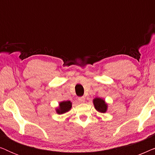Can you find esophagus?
Wrapping results in <instances>:
<instances>
[{
  "mask_svg": "<svg viewBox=\"0 0 155 155\" xmlns=\"http://www.w3.org/2000/svg\"><path fill=\"white\" fill-rule=\"evenodd\" d=\"M78 101L80 103H84L85 101V98H84V97H80L78 98Z\"/></svg>",
  "mask_w": 155,
  "mask_h": 155,
  "instance_id": "34e87169",
  "label": "esophagus"
}]
</instances>
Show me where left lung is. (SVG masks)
I'll return each instance as SVG.
<instances>
[{
	"mask_svg": "<svg viewBox=\"0 0 155 155\" xmlns=\"http://www.w3.org/2000/svg\"><path fill=\"white\" fill-rule=\"evenodd\" d=\"M93 104H94L95 109L99 113H106L108 109V105L106 101L103 99L96 97L93 99Z\"/></svg>",
	"mask_w": 155,
	"mask_h": 155,
	"instance_id": "left-lung-1",
	"label": "left lung"
}]
</instances>
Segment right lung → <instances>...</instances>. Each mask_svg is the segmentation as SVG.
<instances>
[{"instance_id":"right-lung-1","label":"right lung","mask_w":155,"mask_h":155,"mask_svg":"<svg viewBox=\"0 0 155 155\" xmlns=\"http://www.w3.org/2000/svg\"><path fill=\"white\" fill-rule=\"evenodd\" d=\"M71 107L72 102L71 101H63L59 103V106L56 108V111L58 114H63L69 111Z\"/></svg>"}]
</instances>
